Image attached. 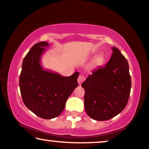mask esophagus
Listing matches in <instances>:
<instances>
[{
  "label": "esophagus",
  "instance_id": "obj_1",
  "mask_svg": "<svg viewBox=\"0 0 149 149\" xmlns=\"http://www.w3.org/2000/svg\"><path fill=\"white\" fill-rule=\"evenodd\" d=\"M84 77L83 75H79L78 78H77V82H78L79 84L81 85V83H82L84 81Z\"/></svg>",
  "mask_w": 149,
  "mask_h": 149
}]
</instances>
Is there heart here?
<instances>
[{
    "instance_id": "b5f03b06",
    "label": "heart",
    "mask_w": 149,
    "mask_h": 149,
    "mask_svg": "<svg viewBox=\"0 0 149 149\" xmlns=\"http://www.w3.org/2000/svg\"><path fill=\"white\" fill-rule=\"evenodd\" d=\"M100 60H101V57H100V56H98V57L96 58V62H99Z\"/></svg>"
}]
</instances>
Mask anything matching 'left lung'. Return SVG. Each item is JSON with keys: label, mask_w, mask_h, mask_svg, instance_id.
Instances as JSON below:
<instances>
[{"label": "left lung", "mask_w": 149, "mask_h": 149, "mask_svg": "<svg viewBox=\"0 0 149 149\" xmlns=\"http://www.w3.org/2000/svg\"><path fill=\"white\" fill-rule=\"evenodd\" d=\"M104 66L93 70L84 81V108L90 117L106 121L120 113L128 102L131 90L129 65L116 47Z\"/></svg>", "instance_id": "1"}]
</instances>
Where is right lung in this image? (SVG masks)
<instances>
[{
  "mask_svg": "<svg viewBox=\"0 0 149 149\" xmlns=\"http://www.w3.org/2000/svg\"><path fill=\"white\" fill-rule=\"evenodd\" d=\"M49 45L36 43L24 58L19 88L25 105L41 118L51 119L63 111L67 100L77 87L79 72L69 77L47 70L41 64L42 54Z\"/></svg>",
  "mask_w": 149,
  "mask_h": 149,
  "instance_id": "1",
  "label": "right lung"
}]
</instances>
